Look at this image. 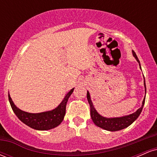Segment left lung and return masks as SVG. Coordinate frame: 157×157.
Returning <instances> with one entry per match:
<instances>
[{
    "label": "left lung",
    "mask_w": 157,
    "mask_h": 157,
    "mask_svg": "<svg viewBox=\"0 0 157 157\" xmlns=\"http://www.w3.org/2000/svg\"><path fill=\"white\" fill-rule=\"evenodd\" d=\"M132 52L133 55L134 56L136 60H137V62L140 63V60H139L136 53H135L134 51ZM140 67L141 68L140 64ZM144 80H145V78H144ZM144 86H145V93H146V86H145V81H144ZM87 100L90 105V113H91V117L94 123L97 126H98V127L101 128L102 129H105V130L110 131H117L127 128L128 126H129L131 124H132L133 122L138 118V117L140 116V114L142 112V108H143L144 104H145V98H144L143 101H142V107L140 108L136 112H134V113H131L130 115H128V116H124L122 117L116 118H106L99 114V113L97 112L96 110H95L94 107L92 102H91V98H90V94L89 91H87Z\"/></svg>",
    "instance_id": "1"
}]
</instances>
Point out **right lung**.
I'll return each mask as SVG.
<instances>
[{
  "label": "right lung",
  "instance_id": "right-lung-1",
  "mask_svg": "<svg viewBox=\"0 0 157 157\" xmlns=\"http://www.w3.org/2000/svg\"><path fill=\"white\" fill-rule=\"evenodd\" d=\"M73 91L74 89L66 95L62 102L55 109L38 113H32L21 111L14 104L10 94H9V100L14 113L21 121L35 130L46 131L57 127L63 120L64 116L66 114V103Z\"/></svg>",
  "mask_w": 157,
  "mask_h": 157
}]
</instances>
